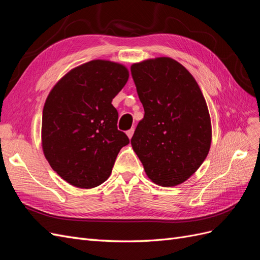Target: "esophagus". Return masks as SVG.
Segmentation results:
<instances>
[{"label": "esophagus", "mask_w": 260, "mask_h": 260, "mask_svg": "<svg viewBox=\"0 0 260 260\" xmlns=\"http://www.w3.org/2000/svg\"><path fill=\"white\" fill-rule=\"evenodd\" d=\"M133 132H135V129H133V128H131L130 130H128L127 132H125V133H127V136H128V138H129V139H131V138H132V136H133Z\"/></svg>", "instance_id": "34e87169"}]
</instances>
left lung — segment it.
Listing matches in <instances>:
<instances>
[{"label": "left lung", "instance_id": "obj_1", "mask_svg": "<svg viewBox=\"0 0 260 260\" xmlns=\"http://www.w3.org/2000/svg\"><path fill=\"white\" fill-rule=\"evenodd\" d=\"M144 107L131 139L147 177L161 186L184 182L208 155L211 123L206 101L188 70L170 57L131 66Z\"/></svg>", "mask_w": 260, "mask_h": 260}]
</instances>
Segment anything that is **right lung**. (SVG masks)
Masks as SVG:
<instances>
[{
    "mask_svg": "<svg viewBox=\"0 0 260 260\" xmlns=\"http://www.w3.org/2000/svg\"><path fill=\"white\" fill-rule=\"evenodd\" d=\"M129 72L118 62L95 59L70 70L54 85L42 115V148L56 174L74 186L95 187L108 179L121 147L112 101Z\"/></svg>",
    "mask_w": 260,
    "mask_h": 260,
    "instance_id": "right-lung-1",
    "label": "right lung"
}]
</instances>
